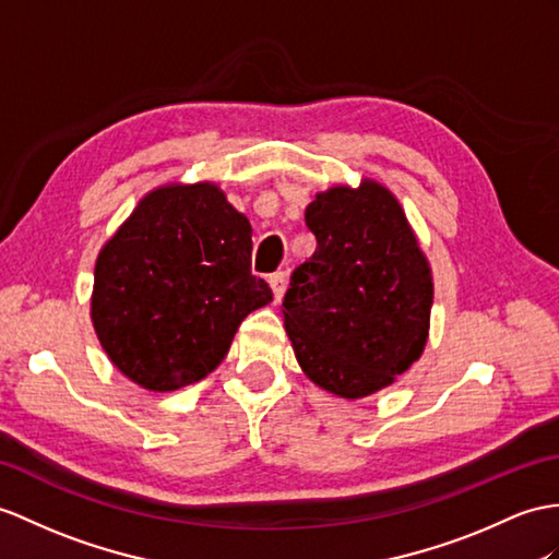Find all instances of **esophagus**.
<instances>
[{
    "label": "esophagus",
    "mask_w": 559,
    "mask_h": 559,
    "mask_svg": "<svg viewBox=\"0 0 559 559\" xmlns=\"http://www.w3.org/2000/svg\"><path fill=\"white\" fill-rule=\"evenodd\" d=\"M270 287H272V296H275V304H280L282 301V296H284V289H287V272H272L270 275Z\"/></svg>",
    "instance_id": "34e87169"
}]
</instances>
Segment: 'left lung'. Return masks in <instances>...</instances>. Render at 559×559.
I'll list each match as a JSON object with an SVG mask.
<instances>
[{"label":"left lung","mask_w":559,"mask_h":559,"mask_svg":"<svg viewBox=\"0 0 559 559\" xmlns=\"http://www.w3.org/2000/svg\"><path fill=\"white\" fill-rule=\"evenodd\" d=\"M318 249L292 275L282 312L312 384L365 399L419 360L433 304L431 267L384 185H338L308 203Z\"/></svg>","instance_id":"left-lung-1"}]
</instances>
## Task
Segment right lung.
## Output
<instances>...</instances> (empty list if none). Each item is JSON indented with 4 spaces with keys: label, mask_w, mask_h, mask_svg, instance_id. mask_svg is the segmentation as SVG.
<instances>
[{
    "label": "right lung",
    "mask_w": 559,
    "mask_h": 559,
    "mask_svg": "<svg viewBox=\"0 0 559 559\" xmlns=\"http://www.w3.org/2000/svg\"><path fill=\"white\" fill-rule=\"evenodd\" d=\"M251 249V223L217 185L148 192L94 265L90 316L108 360L158 393L213 372L241 320L272 301Z\"/></svg>",
    "instance_id": "obj_1"
}]
</instances>
